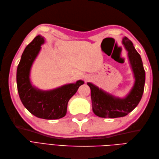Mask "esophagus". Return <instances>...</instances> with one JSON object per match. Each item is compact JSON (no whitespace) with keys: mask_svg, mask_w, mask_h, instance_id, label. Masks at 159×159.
<instances>
[{"mask_svg":"<svg viewBox=\"0 0 159 159\" xmlns=\"http://www.w3.org/2000/svg\"><path fill=\"white\" fill-rule=\"evenodd\" d=\"M84 80H85V81H88V80H90V78H89V77H88V76H86V77H85Z\"/></svg>","mask_w":159,"mask_h":159,"instance_id":"esophagus-1","label":"esophagus"}]
</instances>
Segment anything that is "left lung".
<instances>
[{"label": "left lung", "instance_id": "1", "mask_svg": "<svg viewBox=\"0 0 159 159\" xmlns=\"http://www.w3.org/2000/svg\"><path fill=\"white\" fill-rule=\"evenodd\" d=\"M122 44L128 52V58L135 81L131 90L125 98L115 97L93 84H87L91 89L93 111L99 117L117 118L125 116L137 106L143 96L145 71L141 56L128 38H123Z\"/></svg>", "mask_w": 159, "mask_h": 159}]
</instances>
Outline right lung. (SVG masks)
Instances as JSON below:
<instances>
[{
    "mask_svg": "<svg viewBox=\"0 0 159 159\" xmlns=\"http://www.w3.org/2000/svg\"><path fill=\"white\" fill-rule=\"evenodd\" d=\"M44 41V37L38 35L24 50L16 72L18 92L24 106L34 116L44 119H57L65 116L69 100L84 81L78 80L75 84L48 91L34 87L30 79L31 67Z\"/></svg>",
    "mask_w": 159,
    "mask_h": 159,
    "instance_id": "obj_1",
    "label": "right lung"
}]
</instances>
